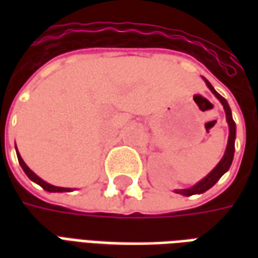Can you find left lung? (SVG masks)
<instances>
[{
  "label": "left lung",
  "mask_w": 258,
  "mask_h": 258,
  "mask_svg": "<svg viewBox=\"0 0 258 258\" xmlns=\"http://www.w3.org/2000/svg\"><path fill=\"white\" fill-rule=\"evenodd\" d=\"M206 84L207 87L210 88V91L214 94V95L220 99V102L222 103V106H224V110H225V114H227V121L228 125H229V137H228V145H227V151L224 153V156H222L221 162L217 164V167L211 171L207 177L202 179L200 182H198L196 185H194L192 188H188V189H177L175 192L177 194L184 195V196H192V195L196 194H203L207 189H210L213 185L216 184L218 179L221 178V175L225 171L229 170L231 167V163H232L233 159V152H235V131H236V127H235V121H233L232 114H231V109H229V105H228V102L225 101V98H222L218 92H217L214 88H213V85L205 79Z\"/></svg>",
  "instance_id": "1"
}]
</instances>
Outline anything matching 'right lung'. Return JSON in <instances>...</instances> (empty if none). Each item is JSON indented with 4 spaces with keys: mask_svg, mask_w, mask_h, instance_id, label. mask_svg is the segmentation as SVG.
<instances>
[{
    "mask_svg": "<svg viewBox=\"0 0 258 258\" xmlns=\"http://www.w3.org/2000/svg\"><path fill=\"white\" fill-rule=\"evenodd\" d=\"M18 155H19V153H18ZM18 160H19L20 166H22V168H23V171L26 173V175H27V177H29L31 181H34L36 184L40 185L42 189L48 190V192H70V190H72L70 188H60V186H53V185H51V184H47L45 181H42L40 177H37L36 174L33 173L30 168L26 166V163L23 162V159L20 157V155L18 156Z\"/></svg>",
    "mask_w": 258,
    "mask_h": 258,
    "instance_id": "right-lung-1",
    "label": "right lung"
}]
</instances>
